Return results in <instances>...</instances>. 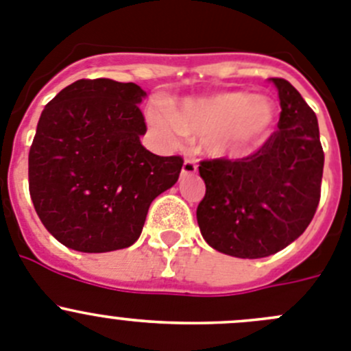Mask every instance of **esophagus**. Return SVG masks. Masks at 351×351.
<instances>
[{
  "mask_svg": "<svg viewBox=\"0 0 351 351\" xmlns=\"http://www.w3.org/2000/svg\"><path fill=\"white\" fill-rule=\"evenodd\" d=\"M182 176H193L196 173V162L191 158H186L184 163H182V170H181Z\"/></svg>",
  "mask_w": 351,
  "mask_h": 351,
  "instance_id": "34e87169",
  "label": "esophagus"
}]
</instances>
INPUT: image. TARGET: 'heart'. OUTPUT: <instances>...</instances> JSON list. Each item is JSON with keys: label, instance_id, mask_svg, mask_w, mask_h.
Wrapping results in <instances>:
<instances>
[{"label": "heart", "instance_id": "obj_1", "mask_svg": "<svg viewBox=\"0 0 351 351\" xmlns=\"http://www.w3.org/2000/svg\"><path fill=\"white\" fill-rule=\"evenodd\" d=\"M276 115V103L267 96L228 91L184 99L176 108L153 105L146 110V122L165 143H176L186 134L203 136L205 152L226 158L245 155L260 145L269 136Z\"/></svg>", "mask_w": 351, "mask_h": 351}]
</instances>
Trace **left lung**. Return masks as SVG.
Instances as JSON below:
<instances>
[{"instance_id": "8db88e82", "label": "left lung", "mask_w": 351, "mask_h": 351, "mask_svg": "<svg viewBox=\"0 0 351 351\" xmlns=\"http://www.w3.org/2000/svg\"><path fill=\"white\" fill-rule=\"evenodd\" d=\"M278 132L253 155L199 163L205 198L196 210L203 239L238 258H263L303 234L320 199L324 152L313 110L285 79Z\"/></svg>"}]
</instances>
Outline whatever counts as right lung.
<instances>
[{
    "label": "right lung",
    "instance_id": "obj_1",
    "mask_svg": "<svg viewBox=\"0 0 351 351\" xmlns=\"http://www.w3.org/2000/svg\"><path fill=\"white\" fill-rule=\"evenodd\" d=\"M134 82L81 79L41 113L29 152V191L43 226L66 248L105 253L134 245L153 199L172 188L181 156H158Z\"/></svg>",
    "mask_w": 351,
    "mask_h": 351
}]
</instances>
